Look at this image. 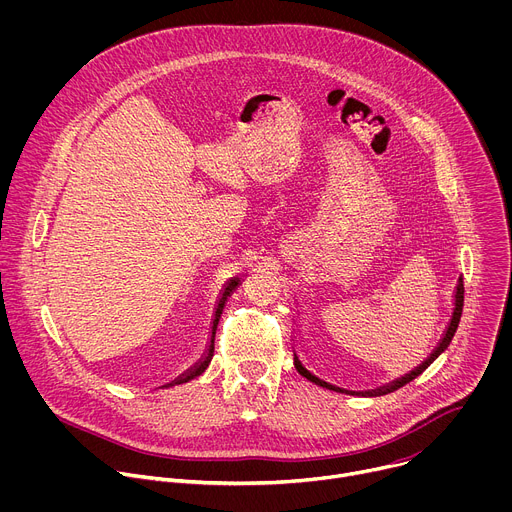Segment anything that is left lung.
Returning <instances> with one entry per match:
<instances>
[{"label": "left lung", "instance_id": "1", "mask_svg": "<svg viewBox=\"0 0 512 512\" xmlns=\"http://www.w3.org/2000/svg\"><path fill=\"white\" fill-rule=\"evenodd\" d=\"M462 308H464V281H462V277L458 279V285H456V294H454V312H452V320H450V324H448V328H446V332H444V336H442V340L437 342V346H435V350L419 364V367H415L413 371H409L407 375H403V377H399V379H395L393 383H387V385H383V387H377V389H369V391H348V389H342V387H336V385H332V383H328V381H324V379H320V377H316L314 373H310L304 364H302V360H300V356L294 352V364H296V369H298V373L302 375V377H306L308 381H312V383H316V385H320V387H324V389H330V391H336V393H346V395H362V397H379V395H387V393H393V391H397V389H401L403 385H407L409 381H413L415 377H419L429 364L440 356L448 346H450V342H452V338H454V334H456V330H458V324H460V318H462Z\"/></svg>", "mask_w": 512, "mask_h": 512}]
</instances>
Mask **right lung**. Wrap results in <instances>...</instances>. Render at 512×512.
I'll return each mask as SVG.
<instances>
[{"label":"right lung","mask_w":512,"mask_h":512,"mask_svg":"<svg viewBox=\"0 0 512 512\" xmlns=\"http://www.w3.org/2000/svg\"><path fill=\"white\" fill-rule=\"evenodd\" d=\"M239 283H241V277H233V279H229V281H227V285H225V289H223L221 298H218V302H216V308H214V318H212V326H210V342H208V348H206L204 356H202V358H200V360L194 364L192 369H188L184 375H180L176 381H172L170 385H164V387H172V385H182V383H188V381H192V379L200 377V375L206 371V367H208L210 360H212V354H214V334H216V326H218V320H221L223 308H225V304H227L229 296L233 294L235 287H237Z\"/></svg>","instance_id":"1"}]
</instances>
